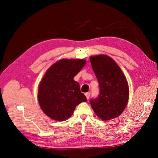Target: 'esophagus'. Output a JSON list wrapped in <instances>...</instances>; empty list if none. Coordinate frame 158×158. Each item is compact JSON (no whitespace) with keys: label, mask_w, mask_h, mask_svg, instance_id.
Returning a JSON list of instances; mask_svg holds the SVG:
<instances>
[{"label":"esophagus","mask_w":158,"mask_h":158,"mask_svg":"<svg viewBox=\"0 0 158 158\" xmlns=\"http://www.w3.org/2000/svg\"><path fill=\"white\" fill-rule=\"evenodd\" d=\"M85 97H86L87 99H88L89 98V92L85 93Z\"/></svg>","instance_id":"obj_1"}]
</instances>
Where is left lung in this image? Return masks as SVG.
<instances>
[{
	"label": "left lung",
	"instance_id": "8db88e82",
	"mask_svg": "<svg viewBox=\"0 0 158 158\" xmlns=\"http://www.w3.org/2000/svg\"><path fill=\"white\" fill-rule=\"evenodd\" d=\"M89 60L100 89L99 97L91 99V106L102 120H111L120 115L127 106L129 88L126 76L109 56H91Z\"/></svg>",
	"mask_w": 158,
	"mask_h": 158
}]
</instances>
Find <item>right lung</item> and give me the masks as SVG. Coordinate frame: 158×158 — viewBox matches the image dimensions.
<instances>
[{"label": "right lung", "mask_w": 158, "mask_h": 158, "mask_svg": "<svg viewBox=\"0 0 158 158\" xmlns=\"http://www.w3.org/2000/svg\"><path fill=\"white\" fill-rule=\"evenodd\" d=\"M85 63L84 59H63L47 69L37 92L38 102L47 116L55 121H65L78 104L87 102L78 82L74 80Z\"/></svg>", "instance_id": "obj_1"}]
</instances>
